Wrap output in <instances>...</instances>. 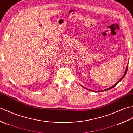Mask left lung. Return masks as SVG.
<instances>
[{
    "label": "left lung",
    "instance_id": "left-lung-1",
    "mask_svg": "<svg viewBox=\"0 0 133 133\" xmlns=\"http://www.w3.org/2000/svg\"><path fill=\"white\" fill-rule=\"evenodd\" d=\"M128 66H127V67H126V70H125V74H124V75H123V77H122V78H121V79H120L119 80V81H118V82H117L116 83H115V84H114V85H113V86H111V87H109V89H106V90H102V91H99V92H101V91H106V90H110V89H112V88H113V87H115V86H117V84H118V83H119V82L121 81V80H122V79H123V78H124V77H125V75H126V72H127V71H128ZM89 90V89H88ZM91 91H92V90H91ZM94 92H95V91H94ZM96 92H97V91H96Z\"/></svg>",
    "mask_w": 133,
    "mask_h": 133
}]
</instances>
